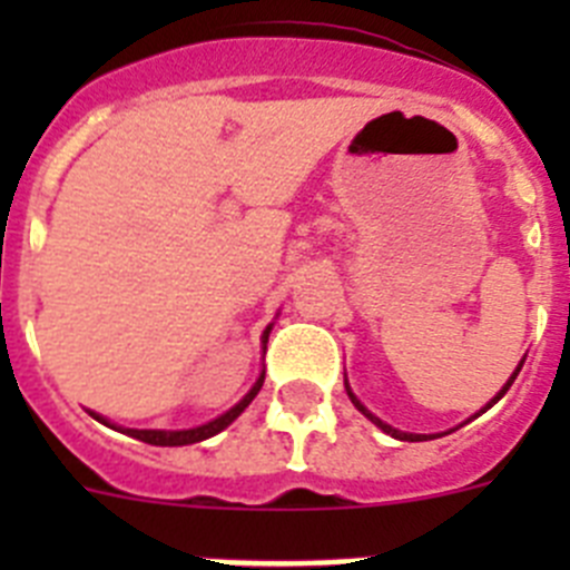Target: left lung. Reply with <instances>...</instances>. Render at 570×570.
Returning <instances> with one entry per match:
<instances>
[{
  "mask_svg": "<svg viewBox=\"0 0 570 570\" xmlns=\"http://www.w3.org/2000/svg\"><path fill=\"white\" fill-rule=\"evenodd\" d=\"M522 362H525V360H522ZM522 362H520V365H517V371H513V374L508 376V382H505V385H502L500 391H497V396H493V400L488 402L485 407H480V414H485L488 407H493V405H497V402L502 400V396H505V391H508V387L513 385V380H517V374H520V371H522ZM345 391H347V396H351V402H354V405H356V411H362V414H365L367 420L374 422L376 428H382V431H385V434H391V436H394V440H402V442H425V440H436V436H442V434H407V431H400V428L387 425V422H382L380 416H376V414H371V411H367V407L362 405L360 400H356V394H354V391H351V385H347V380H345ZM480 414H473L471 420H476V416H480ZM471 420H468V422H471ZM462 425H465V422H462ZM451 431H456V428H451Z\"/></svg>",
  "mask_w": 570,
  "mask_h": 570,
  "instance_id": "1",
  "label": "left lung"
}]
</instances>
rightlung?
Segmentation results:
<instances>
[{
	"mask_svg": "<svg viewBox=\"0 0 570 570\" xmlns=\"http://www.w3.org/2000/svg\"><path fill=\"white\" fill-rule=\"evenodd\" d=\"M271 328H274V322H271L268 328L262 331V354H265V345H268V336H271ZM262 382H265V371H262L259 376H256V382L250 385V391L245 396H242L239 402H236L234 407H228L223 416H216V420L205 422V425H196V428H185V431H156V428H116L114 422L105 420L102 414H97V411H88L90 416L97 422H102V425L108 428H116V431H122V434L134 436V440L139 442H148V445H163V448H176V445H194V442H203V440H210V436H216L219 431H225V428L230 425V422L236 420V416L245 411V407L254 402V396L259 394Z\"/></svg>",
	"mask_w": 570,
	"mask_h": 570,
	"instance_id": "1",
	"label": "right lung"
}]
</instances>
